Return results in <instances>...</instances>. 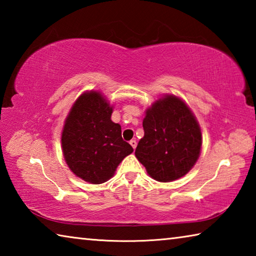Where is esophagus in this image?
I'll list each match as a JSON object with an SVG mask.
<instances>
[{
    "label": "esophagus",
    "mask_w": 256,
    "mask_h": 256,
    "mask_svg": "<svg viewBox=\"0 0 256 256\" xmlns=\"http://www.w3.org/2000/svg\"><path fill=\"white\" fill-rule=\"evenodd\" d=\"M130 144L132 146L133 149L136 148V140H131V141H130Z\"/></svg>",
    "instance_id": "1"
}]
</instances>
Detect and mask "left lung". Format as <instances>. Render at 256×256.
<instances>
[{
	"label": "left lung",
	"instance_id": "1",
	"mask_svg": "<svg viewBox=\"0 0 256 256\" xmlns=\"http://www.w3.org/2000/svg\"><path fill=\"white\" fill-rule=\"evenodd\" d=\"M144 136L136 156L158 182H172L190 170L200 156L201 130L190 108L175 96H166L146 110Z\"/></svg>",
	"mask_w": 256,
	"mask_h": 256
}]
</instances>
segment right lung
I'll list each match as a JSON object with an SVG mask.
<instances>
[{
	"instance_id": "1",
	"label": "right lung",
	"mask_w": 256,
	"mask_h": 256,
	"mask_svg": "<svg viewBox=\"0 0 256 256\" xmlns=\"http://www.w3.org/2000/svg\"><path fill=\"white\" fill-rule=\"evenodd\" d=\"M112 110L99 92H86L71 108L62 133L64 159L86 182L102 184L114 175L133 148L122 138L120 125L110 120Z\"/></svg>"
}]
</instances>
